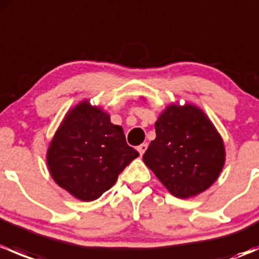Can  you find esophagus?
Segmentation results:
<instances>
[{"instance_id": "esophagus-1", "label": "esophagus", "mask_w": 259, "mask_h": 259, "mask_svg": "<svg viewBox=\"0 0 259 259\" xmlns=\"http://www.w3.org/2000/svg\"><path fill=\"white\" fill-rule=\"evenodd\" d=\"M138 151H139L140 155H143V154L145 153V150L148 149V144H145V143H143V144H140L139 146H138Z\"/></svg>"}]
</instances>
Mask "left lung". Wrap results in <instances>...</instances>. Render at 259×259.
Wrapping results in <instances>:
<instances>
[{"instance_id": "left-lung-1", "label": "left lung", "mask_w": 259, "mask_h": 259, "mask_svg": "<svg viewBox=\"0 0 259 259\" xmlns=\"http://www.w3.org/2000/svg\"><path fill=\"white\" fill-rule=\"evenodd\" d=\"M155 133L143 160L171 194L193 197L215 182L224 145L202 110L189 104L168 106L156 120Z\"/></svg>"}]
</instances>
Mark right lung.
Returning <instances> with one entry per match:
<instances>
[{
  "label": "right lung",
  "mask_w": 259,
  "mask_h": 259,
  "mask_svg": "<svg viewBox=\"0 0 259 259\" xmlns=\"http://www.w3.org/2000/svg\"><path fill=\"white\" fill-rule=\"evenodd\" d=\"M139 153L110 116L81 103L66 115L48 151L55 182L83 202L98 199Z\"/></svg>",
  "instance_id": "right-lung-1"
}]
</instances>
